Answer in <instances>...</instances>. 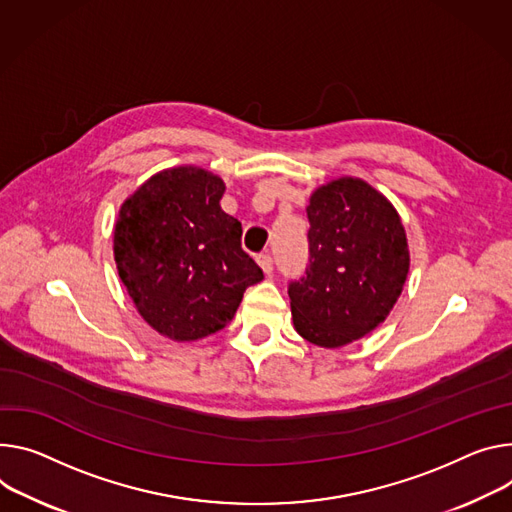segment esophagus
Wrapping results in <instances>:
<instances>
[{
	"label": "esophagus",
	"mask_w": 512,
	"mask_h": 512,
	"mask_svg": "<svg viewBox=\"0 0 512 512\" xmlns=\"http://www.w3.org/2000/svg\"><path fill=\"white\" fill-rule=\"evenodd\" d=\"M257 263H259V267H261L265 273H271V271H273V257H271L269 253L257 255Z\"/></svg>",
	"instance_id": "esophagus-1"
}]
</instances>
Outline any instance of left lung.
Returning <instances> with one entry per match:
<instances>
[{"instance_id":"1","label":"left lung","mask_w":512,"mask_h":512,"mask_svg":"<svg viewBox=\"0 0 512 512\" xmlns=\"http://www.w3.org/2000/svg\"><path fill=\"white\" fill-rule=\"evenodd\" d=\"M308 265L288 294L296 331L318 347H341L374 331L408 275V245L394 206L361 179L318 188L306 208Z\"/></svg>"}]
</instances>
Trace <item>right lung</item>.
I'll use <instances>...</instances> for the list:
<instances>
[{"instance_id":"obj_1","label":"right lung","mask_w":512,"mask_h":512,"mask_svg":"<svg viewBox=\"0 0 512 512\" xmlns=\"http://www.w3.org/2000/svg\"><path fill=\"white\" fill-rule=\"evenodd\" d=\"M220 177L177 167L130 196L114 228V257L138 312L173 341L208 337L235 316L261 267L243 251V228L220 208Z\"/></svg>"}]
</instances>
